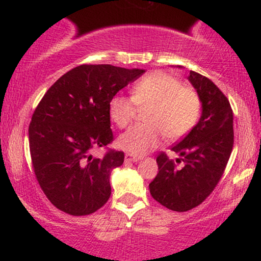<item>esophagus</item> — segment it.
Masks as SVG:
<instances>
[{"label": "esophagus", "mask_w": 261, "mask_h": 261, "mask_svg": "<svg viewBox=\"0 0 261 261\" xmlns=\"http://www.w3.org/2000/svg\"><path fill=\"white\" fill-rule=\"evenodd\" d=\"M137 161H140V158L136 157V155H133L130 153L125 154V162H137Z\"/></svg>", "instance_id": "obj_1"}]
</instances>
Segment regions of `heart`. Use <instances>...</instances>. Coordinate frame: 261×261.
Instances as JSON below:
<instances>
[{
	"label": "heart",
	"instance_id": "1",
	"mask_svg": "<svg viewBox=\"0 0 261 261\" xmlns=\"http://www.w3.org/2000/svg\"><path fill=\"white\" fill-rule=\"evenodd\" d=\"M133 97L116 94L109 101V116L118 127H126L139 108H149L147 125H136L121 134L118 146L135 155L157 147L163 134L169 140L185 136L195 126L200 115V99L194 89L181 86L172 74L155 71L135 83Z\"/></svg>",
	"mask_w": 261,
	"mask_h": 261
}]
</instances>
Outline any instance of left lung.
Returning a JSON list of instances; mask_svg holds the SVG:
<instances>
[{
	"mask_svg": "<svg viewBox=\"0 0 261 261\" xmlns=\"http://www.w3.org/2000/svg\"><path fill=\"white\" fill-rule=\"evenodd\" d=\"M180 67V66H178ZM189 82L201 103L197 124L172 151L178 167L164 153L157 157L158 174L149 184L155 201L184 212L200 205L222 176L233 148V112L229 101L212 81L190 71Z\"/></svg>",
	"mask_w": 261,
	"mask_h": 261,
	"instance_id": "obj_1",
	"label": "left lung"
}]
</instances>
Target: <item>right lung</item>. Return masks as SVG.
<instances>
[{
	"instance_id": "obj_1",
	"label": "right lung",
	"mask_w": 261,
	"mask_h": 261,
	"mask_svg": "<svg viewBox=\"0 0 261 261\" xmlns=\"http://www.w3.org/2000/svg\"><path fill=\"white\" fill-rule=\"evenodd\" d=\"M145 72L81 65L45 93L29 125V147L39 185L59 210L85 216L108 201L110 174L124 163V152L110 151L103 158L92 152L113 141L110 99Z\"/></svg>"
}]
</instances>
